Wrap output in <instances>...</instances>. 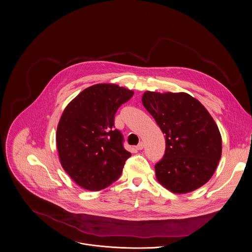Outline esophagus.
<instances>
[{
  "instance_id": "1",
  "label": "esophagus",
  "mask_w": 252,
  "mask_h": 252,
  "mask_svg": "<svg viewBox=\"0 0 252 252\" xmlns=\"http://www.w3.org/2000/svg\"><path fill=\"white\" fill-rule=\"evenodd\" d=\"M144 146H145L144 143H143V142H140L139 144L136 146V149H137V150H142V149L144 148Z\"/></svg>"
}]
</instances>
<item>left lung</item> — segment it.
Listing matches in <instances>:
<instances>
[{
  "label": "left lung",
  "mask_w": 252,
  "mask_h": 252,
  "mask_svg": "<svg viewBox=\"0 0 252 252\" xmlns=\"http://www.w3.org/2000/svg\"><path fill=\"white\" fill-rule=\"evenodd\" d=\"M142 103L165 134L164 157L155 166L158 183L184 194L209 182L221 158L222 140L205 106L183 92L147 91Z\"/></svg>",
  "instance_id": "left-lung-1"
}]
</instances>
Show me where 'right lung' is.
Here are the masks:
<instances>
[{
    "label": "right lung",
    "instance_id": "right-lung-1",
    "mask_svg": "<svg viewBox=\"0 0 252 252\" xmlns=\"http://www.w3.org/2000/svg\"><path fill=\"white\" fill-rule=\"evenodd\" d=\"M133 94L112 83L93 85L75 96L61 116L56 133L61 165L87 190L109 187L131 156L123 147L121 132L114 129V117Z\"/></svg>",
    "mask_w": 252,
    "mask_h": 252
}]
</instances>
